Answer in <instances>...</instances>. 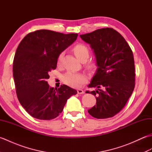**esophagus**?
Here are the masks:
<instances>
[{
  "label": "esophagus",
  "mask_w": 152,
  "mask_h": 152,
  "mask_svg": "<svg viewBox=\"0 0 152 152\" xmlns=\"http://www.w3.org/2000/svg\"><path fill=\"white\" fill-rule=\"evenodd\" d=\"M77 92H78V94H83V93H84V91H83L82 89H78L77 90Z\"/></svg>",
  "instance_id": "obj_1"
}]
</instances>
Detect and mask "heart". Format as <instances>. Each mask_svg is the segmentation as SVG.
Wrapping results in <instances>:
<instances>
[{
  "mask_svg": "<svg viewBox=\"0 0 152 152\" xmlns=\"http://www.w3.org/2000/svg\"><path fill=\"white\" fill-rule=\"evenodd\" d=\"M74 55L80 61L83 59H88L89 56V51L88 47L82 44H78L74 46L72 49ZM62 54H60L58 57V61L61 60ZM88 67L89 69H92L95 66L94 62H90L88 64ZM86 80V77L82 74L75 73L72 72H69L66 73L63 77V82L66 84L71 87H79L82 83H84Z\"/></svg>",
  "mask_w": 152,
  "mask_h": 152,
  "instance_id": "1",
  "label": "heart"
}]
</instances>
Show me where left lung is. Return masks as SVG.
Here are the masks:
<instances>
[{
	"instance_id": "obj_1",
	"label": "left lung",
	"mask_w": 152,
	"mask_h": 152,
	"mask_svg": "<svg viewBox=\"0 0 152 152\" xmlns=\"http://www.w3.org/2000/svg\"><path fill=\"white\" fill-rule=\"evenodd\" d=\"M80 37L93 50L97 66L88 86L96 89L86 92L96 96V105L88 112L97 119L112 118L124 107L134 88L133 51L125 38L112 28H99Z\"/></svg>"
}]
</instances>
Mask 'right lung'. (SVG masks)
<instances>
[{
  "mask_svg": "<svg viewBox=\"0 0 152 152\" xmlns=\"http://www.w3.org/2000/svg\"><path fill=\"white\" fill-rule=\"evenodd\" d=\"M78 34L38 30L24 37L15 51L13 76L21 106L32 117L50 120L62 112L67 100L77 91L66 85H48L49 72L56 69L61 52L70 46Z\"/></svg>",
  "mask_w": 152,
  "mask_h": 152,
  "instance_id": "add662e5",
  "label": "right lung"
}]
</instances>
